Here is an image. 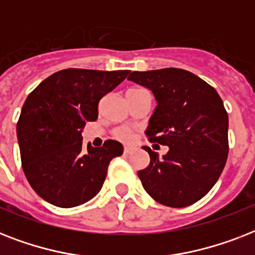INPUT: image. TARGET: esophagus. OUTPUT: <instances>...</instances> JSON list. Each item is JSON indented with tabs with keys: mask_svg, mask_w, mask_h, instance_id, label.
<instances>
[{
	"mask_svg": "<svg viewBox=\"0 0 255 255\" xmlns=\"http://www.w3.org/2000/svg\"><path fill=\"white\" fill-rule=\"evenodd\" d=\"M131 152H132L131 147H124V153H126V155H129Z\"/></svg>",
	"mask_w": 255,
	"mask_h": 255,
	"instance_id": "1",
	"label": "esophagus"
}]
</instances>
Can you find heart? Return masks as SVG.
<instances>
[{
  "instance_id": "b5f03b06",
  "label": "heart",
  "mask_w": 255,
  "mask_h": 255,
  "mask_svg": "<svg viewBox=\"0 0 255 255\" xmlns=\"http://www.w3.org/2000/svg\"><path fill=\"white\" fill-rule=\"evenodd\" d=\"M114 136H115L116 139L120 140V141H131L133 139V132L129 129L128 127H119L114 129Z\"/></svg>"
}]
</instances>
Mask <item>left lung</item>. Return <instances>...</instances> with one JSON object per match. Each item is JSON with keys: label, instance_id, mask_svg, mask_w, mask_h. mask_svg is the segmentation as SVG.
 <instances>
[{"label": "left lung", "instance_id": "8db88e82", "mask_svg": "<svg viewBox=\"0 0 255 255\" xmlns=\"http://www.w3.org/2000/svg\"><path fill=\"white\" fill-rule=\"evenodd\" d=\"M128 79L153 92L157 106L145 133L151 143L169 147L163 159L144 148L151 157L137 172L144 189L161 205H192L213 188L228 159L229 119L222 99L186 70L133 71Z\"/></svg>", "mask_w": 255, "mask_h": 255}]
</instances>
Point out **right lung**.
I'll list each match as a JSON object with an SVG mask.
<instances>
[{"mask_svg": "<svg viewBox=\"0 0 255 255\" xmlns=\"http://www.w3.org/2000/svg\"><path fill=\"white\" fill-rule=\"evenodd\" d=\"M131 71L66 69L31 91L17 123L22 169L35 193L59 208H74L99 193L114 157L116 140L83 147L82 129L98 119V106Z\"/></svg>", "mask_w": 255, "mask_h": 255, "instance_id": "right-lung-1", "label": "right lung"}]
</instances>
